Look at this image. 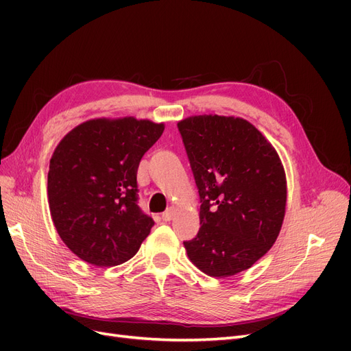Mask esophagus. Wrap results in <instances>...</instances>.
I'll return each mask as SVG.
<instances>
[{
	"label": "esophagus",
	"mask_w": 351,
	"mask_h": 351,
	"mask_svg": "<svg viewBox=\"0 0 351 351\" xmlns=\"http://www.w3.org/2000/svg\"><path fill=\"white\" fill-rule=\"evenodd\" d=\"M174 214H176V209L174 208H169V209H167L164 214H162V221H165V222H168V221H171L173 219V217H174Z\"/></svg>",
	"instance_id": "1"
}]
</instances>
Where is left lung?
Instances as JSON below:
<instances>
[{
  "instance_id": "obj_1",
  "label": "left lung",
  "mask_w": 351,
  "mask_h": 351,
  "mask_svg": "<svg viewBox=\"0 0 351 351\" xmlns=\"http://www.w3.org/2000/svg\"><path fill=\"white\" fill-rule=\"evenodd\" d=\"M177 127L202 204L197 236L184 241L189 259L218 278L249 269L272 247L285 215L277 151L239 117L195 115Z\"/></svg>"
}]
</instances>
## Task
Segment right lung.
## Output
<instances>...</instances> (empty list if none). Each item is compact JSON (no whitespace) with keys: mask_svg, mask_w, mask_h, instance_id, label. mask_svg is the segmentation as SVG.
<instances>
[{"mask_svg":"<svg viewBox=\"0 0 351 351\" xmlns=\"http://www.w3.org/2000/svg\"><path fill=\"white\" fill-rule=\"evenodd\" d=\"M149 120L95 119L67 133L49 161L48 200L61 240L82 261L115 267L154 227L137 205V168L161 137Z\"/></svg>","mask_w":351,"mask_h":351,"instance_id":"right-lung-1","label":"right lung"}]
</instances>
